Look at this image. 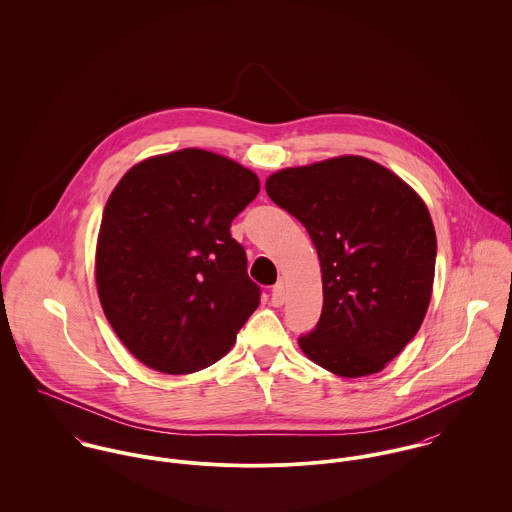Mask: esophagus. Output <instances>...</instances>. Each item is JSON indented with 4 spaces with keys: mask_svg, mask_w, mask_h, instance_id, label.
I'll list each match as a JSON object with an SVG mask.
<instances>
[{
    "mask_svg": "<svg viewBox=\"0 0 512 512\" xmlns=\"http://www.w3.org/2000/svg\"><path fill=\"white\" fill-rule=\"evenodd\" d=\"M272 305L274 307H280V305H284V301H286V288H284V284L282 282H278L274 288H272Z\"/></svg>",
    "mask_w": 512,
    "mask_h": 512,
    "instance_id": "obj_1",
    "label": "esophagus"
}]
</instances>
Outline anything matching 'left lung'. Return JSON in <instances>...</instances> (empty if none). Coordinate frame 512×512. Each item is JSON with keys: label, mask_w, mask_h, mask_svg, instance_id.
Wrapping results in <instances>:
<instances>
[{"label": "left lung", "mask_w": 512, "mask_h": 512, "mask_svg": "<svg viewBox=\"0 0 512 512\" xmlns=\"http://www.w3.org/2000/svg\"><path fill=\"white\" fill-rule=\"evenodd\" d=\"M268 197L309 232L323 309L301 351L339 376L382 370L418 333L434 286L438 240L428 207L390 169L359 155L282 169Z\"/></svg>", "instance_id": "8db88e82"}]
</instances>
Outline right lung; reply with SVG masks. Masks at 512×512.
Returning <instances> with one entry per match:
<instances>
[{"label": "right lung", "mask_w": 512, "mask_h": 512, "mask_svg": "<svg viewBox=\"0 0 512 512\" xmlns=\"http://www.w3.org/2000/svg\"><path fill=\"white\" fill-rule=\"evenodd\" d=\"M258 193L250 169L195 147L149 157L120 179L98 232L96 286L138 361L189 374L230 351L262 293L230 222Z\"/></svg>", "instance_id": "right-lung-1"}]
</instances>
